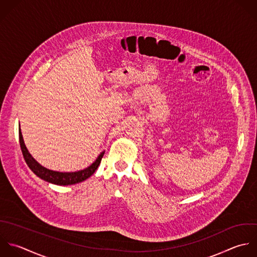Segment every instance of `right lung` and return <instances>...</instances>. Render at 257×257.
<instances>
[{"mask_svg": "<svg viewBox=\"0 0 257 257\" xmlns=\"http://www.w3.org/2000/svg\"><path fill=\"white\" fill-rule=\"evenodd\" d=\"M19 140H20V146H21V150L23 153V156L25 158V161L27 163V165L29 166V168L41 179L49 182V183H53L56 185H73V184H77L80 183L86 179H88L98 168V166L100 165L101 159L104 155V151L101 152L99 154V156L97 157V159L87 168L83 169V170H79V171H75V172H59V171H54V170H50L44 166H42L39 162H37L33 156L30 154V152L28 151L24 139H23V135L21 132V129L19 128Z\"/></svg>", "mask_w": 257, "mask_h": 257, "instance_id": "obj_1", "label": "right lung"}]
</instances>
